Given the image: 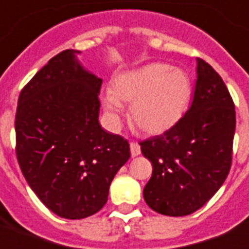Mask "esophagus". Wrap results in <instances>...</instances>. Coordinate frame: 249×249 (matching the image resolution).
<instances>
[{"mask_svg": "<svg viewBox=\"0 0 249 249\" xmlns=\"http://www.w3.org/2000/svg\"><path fill=\"white\" fill-rule=\"evenodd\" d=\"M130 150H131L132 157H138L141 154V146L137 142L130 143Z\"/></svg>", "mask_w": 249, "mask_h": 249, "instance_id": "obj_1", "label": "esophagus"}]
</instances>
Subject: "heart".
Masks as SVG:
<instances>
[{
  "mask_svg": "<svg viewBox=\"0 0 249 249\" xmlns=\"http://www.w3.org/2000/svg\"><path fill=\"white\" fill-rule=\"evenodd\" d=\"M191 94V79L184 70L166 63H148L114 78L103 105L110 121L117 123L121 103H131L132 123L147 134H162L182 119Z\"/></svg>",
  "mask_w": 249,
  "mask_h": 249,
  "instance_id": "b5f03b06",
  "label": "heart"
}]
</instances>
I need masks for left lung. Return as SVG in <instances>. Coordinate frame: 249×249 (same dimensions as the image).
Instances as JSON below:
<instances>
[{
    "instance_id": "obj_1",
    "label": "left lung",
    "mask_w": 249,
    "mask_h": 249,
    "mask_svg": "<svg viewBox=\"0 0 249 249\" xmlns=\"http://www.w3.org/2000/svg\"><path fill=\"white\" fill-rule=\"evenodd\" d=\"M235 126V105L226 83L197 58L191 107L162 135L139 142L152 164L143 190L148 207L167 216H186L204 206L230 172Z\"/></svg>"
}]
</instances>
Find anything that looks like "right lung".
Returning <instances> with one entry per match:
<instances>
[{"mask_svg": "<svg viewBox=\"0 0 249 249\" xmlns=\"http://www.w3.org/2000/svg\"><path fill=\"white\" fill-rule=\"evenodd\" d=\"M63 50L29 81L16 112V154L45 206L65 219L91 216L107 201L130 144L99 122L102 79Z\"/></svg>", "mask_w": 249, "mask_h": 249, "instance_id": "add662e5", "label": "right lung"}]
</instances>
